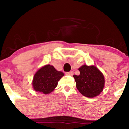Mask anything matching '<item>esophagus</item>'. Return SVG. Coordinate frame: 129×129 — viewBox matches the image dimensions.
<instances>
[{"mask_svg":"<svg viewBox=\"0 0 129 129\" xmlns=\"http://www.w3.org/2000/svg\"><path fill=\"white\" fill-rule=\"evenodd\" d=\"M66 75H68V76H73V71H70V72H66Z\"/></svg>","mask_w":129,"mask_h":129,"instance_id":"34e87169","label":"esophagus"}]
</instances>
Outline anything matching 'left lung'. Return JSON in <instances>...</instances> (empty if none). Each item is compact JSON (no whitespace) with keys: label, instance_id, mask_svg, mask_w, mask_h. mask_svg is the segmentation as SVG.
Returning <instances> with one entry per match:
<instances>
[{"label":"left lung","instance_id":"8db88e82","mask_svg":"<svg viewBox=\"0 0 129 129\" xmlns=\"http://www.w3.org/2000/svg\"><path fill=\"white\" fill-rule=\"evenodd\" d=\"M80 75H73L77 89L82 95L93 98L103 91L105 80L103 73L94 66H82L79 69Z\"/></svg>","mask_w":129,"mask_h":129}]
</instances>
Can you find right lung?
Returning <instances> with one entry per match:
<instances>
[{
	"mask_svg": "<svg viewBox=\"0 0 129 129\" xmlns=\"http://www.w3.org/2000/svg\"><path fill=\"white\" fill-rule=\"evenodd\" d=\"M63 75L62 72L57 71L53 66L46 65L39 69L34 76L33 81L34 89L44 94L51 93Z\"/></svg>",
	"mask_w": 129,
	"mask_h": 129,
	"instance_id": "right-lung-1",
	"label": "right lung"
}]
</instances>
